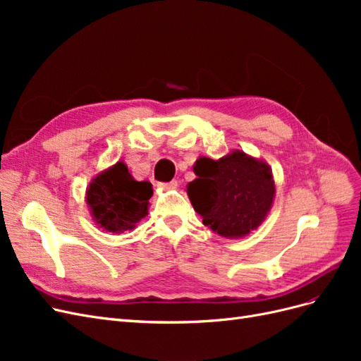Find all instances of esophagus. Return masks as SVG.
I'll use <instances>...</instances> for the list:
<instances>
[{
  "label": "esophagus",
  "mask_w": 361,
  "mask_h": 361,
  "mask_svg": "<svg viewBox=\"0 0 361 361\" xmlns=\"http://www.w3.org/2000/svg\"><path fill=\"white\" fill-rule=\"evenodd\" d=\"M158 188L161 191L174 190V188H178V180H171V182H167V183H158Z\"/></svg>",
  "instance_id": "1"
}]
</instances>
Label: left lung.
Returning a JSON list of instances; mask_svg holds the SVG:
<instances>
[{
    "label": "left lung",
    "mask_w": 361,
    "mask_h": 361,
    "mask_svg": "<svg viewBox=\"0 0 361 361\" xmlns=\"http://www.w3.org/2000/svg\"><path fill=\"white\" fill-rule=\"evenodd\" d=\"M187 194L203 224L223 238L248 236L265 221L276 197L267 161L235 149L218 159L200 157Z\"/></svg>",
    "instance_id": "8db88e82"
}]
</instances>
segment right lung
<instances>
[{"label":"right lung","instance_id":"1","mask_svg":"<svg viewBox=\"0 0 361 361\" xmlns=\"http://www.w3.org/2000/svg\"><path fill=\"white\" fill-rule=\"evenodd\" d=\"M154 195L152 183L138 182L118 161L99 171L85 190V203L96 226L105 232L123 233L133 231L149 211Z\"/></svg>","mask_w":361,"mask_h":361}]
</instances>
